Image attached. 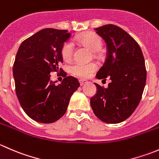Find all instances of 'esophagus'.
I'll list each match as a JSON object with an SVG mask.
<instances>
[{
  "instance_id": "1",
  "label": "esophagus",
  "mask_w": 159,
  "mask_h": 159,
  "mask_svg": "<svg viewBox=\"0 0 159 159\" xmlns=\"http://www.w3.org/2000/svg\"><path fill=\"white\" fill-rule=\"evenodd\" d=\"M79 82H80V84H81V85H83V84H86V83H87L88 81H86V80H84V79H80L79 80Z\"/></svg>"
}]
</instances>
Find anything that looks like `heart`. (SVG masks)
Returning a JSON list of instances; mask_svg holds the SVG:
<instances>
[{
	"instance_id": "1",
	"label": "heart",
	"mask_w": 159,
	"mask_h": 159,
	"mask_svg": "<svg viewBox=\"0 0 159 159\" xmlns=\"http://www.w3.org/2000/svg\"><path fill=\"white\" fill-rule=\"evenodd\" d=\"M78 41L83 45L86 46L94 54H97V52L102 47V39L100 36L94 33H88L78 38ZM75 46L71 41H67L62 46L61 50L62 58L65 61H70L74 56ZM97 69V65L94 62L84 64L81 62H75L70 66V72L76 76L81 78H87L92 72Z\"/></svg>"
}]
</instances>
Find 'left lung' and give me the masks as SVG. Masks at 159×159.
<instances>
[{"mask_svg": "<svg viewBox=\"0 0 159 159\" xmlns=\"http://www.w3.org/2000/svg\"><path fill=\"white\" fill-rule=\"evenodd\" d=\"M95 30L107 44L106 60L96 77L111 81L107 89L94 83L97 93L90 103L99 119L117 124L129 118L140 102L146 82L145 59L135 40L119 27L106 25Z\"/></svg>", "mask_w": 159, "mask_h": 159, "instance_id": "8db88e82", "label": "left lung"}]
</instances>
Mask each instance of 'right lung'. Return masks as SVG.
<instances>
[{
	"instance_id": "add662e5",
	"label": "right lung",
	"mask_w": 159,
	"mask_h": 159,
	"mask_svg": "<svg viewBox=\"0 0 159 159\" xmlns=\"http://www.w3.org/2000/svg\"><path fill=\"white\" fill-rule=\"evenodd\" d=\"M71 34L67 30L45 28L27 38L19 47L13 68L16 94L25 113L34 121L49 124L66 112L79 81L59 68L61 50ZM66 76L57 85L49 80L51 72Z\"/></svg>"
}]
</instances>
